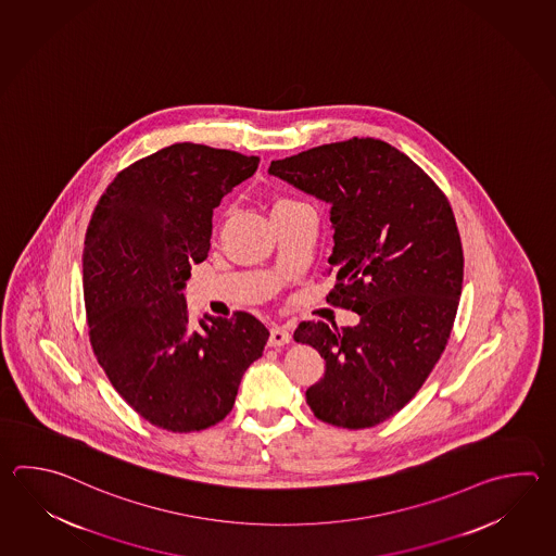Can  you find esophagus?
Returning a JSON list of instances; mask_svg holds the SVG:
<instances>
[{"instance_id": "1", "label": "esophagus", "mask_w": 556, "mask_h": 556, "mask_svg": "<svg viewBox=\"0 0 556 556\" xmlns=\"http://www.w3.org/2000/svg\"><path fill=\"white\" fill-rule=\"evenodd\" d=\"M291 342V332L285 327H273L269 334V346H285Z\"/></svg>"}]
</instances>
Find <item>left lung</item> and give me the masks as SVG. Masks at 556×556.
<instances>
[{"label": "left lung", "mask_w": 556, "mask_h": 556, "mask_svg": "<svg viewBox=\"0 0 556 556\" xmlns=\"http://www.w3.org/2000/svg\"><path fill=\"white\" fill-rule=\"evenodd\" d=\"M269 174L330 205L337 285L327 301L361 317L346 329L296 327L293 339L327 363L306 404L332 426L372 428L416 396L454 327L464 251L452 205L418 164L376 138L273 160Z\"/></svg>", "instance_id": "left-lung-1"}]
</instances>
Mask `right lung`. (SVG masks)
I'll return each mask as SVG.
<instances>
[{"label": "right lung", "mask_w": 556, "mask_h": 556, "mask_svg": "<svg viewBox=\"0 0 556 556\" xmlns=\"http://www.w3.org/2000/svg\"><path fill=\"white\" fill-rule=\"evenodd\" d=\"M257 156L181 142L142 159L102 193L83 251L92 351L114 390L168 431L216 426L269 330L250 313L193 325L184 289L210 251L222 198Z\"/></svg>", "instance_id": "right-lung-1"}]
</instances>
